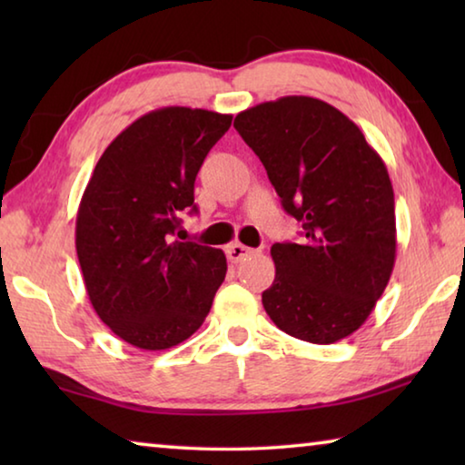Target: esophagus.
Returning <instances> with one entry per match:
<instances>
[{"mask_svg":"<svg viewBox=\"0 0 465 465\" xmlns=\"http://www.w3.org/2000/svg\"><path fill=\"white\" fill-rule=\"evenodd\" d=\"M254 252H256L254 248H248V246H243V243L235 242V243H232V246H227L225 254H227V261H230V262H240L246 256L254 254Z\"/></svg>","mask_w":465,"mask_h":465,"instance_id":"esophagus-1","label":"esophagus"}]
</instances>
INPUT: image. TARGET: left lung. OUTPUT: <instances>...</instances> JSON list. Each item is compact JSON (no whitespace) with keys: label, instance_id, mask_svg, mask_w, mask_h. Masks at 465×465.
I'll return each instance as SVG.
<instances>
[{"label":"left lung","instance_id":"1","mask_svg":"<svg viewBox=\"0 0 465 465\" xmlns=\"http://www.w3.org/2000/svg\"><path fill=\"white\" fill-rule=\"evenodd\" d=\"M235 131L261 157L302 243H274L271 320L289 336L332 344L365 324L396 262L391 180L380 153L341 110L310 96H282L235 116Z\"/></svg>","mask_w":465,"mask_h":465}]
</instances>
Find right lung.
<instances>
[{"instance_id":"obj_1","label":"right lung","mask_w":465,"mask_h":465,"mask_svg":"<svg viewBox=\"0 0 465 465\" xmlns=\"http://www.w3.org/2000/svg\"><path fill=\"white\" fill-rule=\"evenodd\" d=\"M232 114L166 106L114 137L92 172L75 250L98 318L143 351L184 342L207 318L227 272L217 248L174 238L194 180Z\"/></svg>"}]
</instances>
